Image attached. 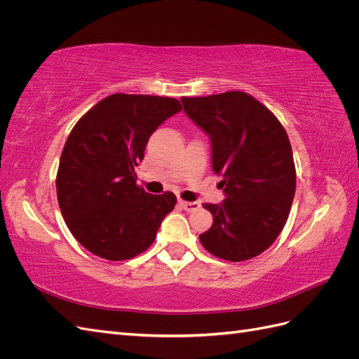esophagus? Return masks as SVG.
I'll return each mask as SVG.
<instances>
[{
  "instance_id": "1",
  "label": "esophagus",
  "mask_w": 359,
  "mask_h": 359,
  "mask_svg": "<svg viewBox=\"0 0 359 359\" xmlns=\"http://www.w3.org/2000/svg\"><path fill=\"white\" fill-rule=\"evenodd\" d=\"M180 205L182 206L184 210L193 212V211H198L201 208V203L199 202H186V201H180Z\"/></svg>"
}]
</instances>
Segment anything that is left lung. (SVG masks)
<instances>
[{
    "mask_svg": "<svg viewBox=\"0 0 359 359\" xmlns=\"http://www.w3.org/2000/svg\"><path fill=\"white\" fill-rule=\"evenodd\" d=\"M191 121L211 140V166L226 199L205 203L212 226L199 235L217 257L241 262L273 244L295 196L297 173L285 127L243 91L181 97Z\"/></svg>",
    "mask_w": 359,
    "mask_h": 359,
    "instance_id": "8db88e82",
    "label": "left lung"
}]
</instances>
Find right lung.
I'll return each mask as SVG.
<instances>
[{"instance_id": "right-lung-1", "label": "right lung", "mask_w": 359, "mask_h": 359, "mask_svg": "<svg viewBox=\"0 0 359 359\" xmlns=\"http://www.w3.org/2000/svg\"><path fill=\"white\" fill-rule=\"evenodd\" d=\"M180 111L172 97L118 93L73 127L57 173L58 203L72 235L93 255L126 260L154 243L177 196L147 193L135 168L149 136Z\"/></svg>"}]
</instances>
